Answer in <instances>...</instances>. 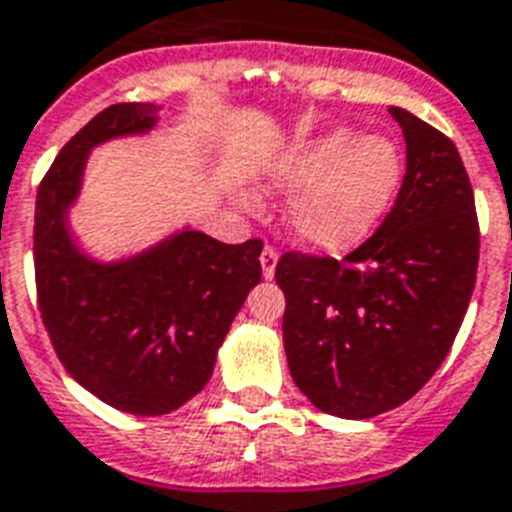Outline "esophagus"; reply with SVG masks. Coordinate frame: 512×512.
Instances as JSON below:
<instances>
[{"mask_svg": "<svg viewBox=\"0 0 512 512\" xmlns=\"http://www.w3.org/2000/svg\"><path fill=\"white\" fill-rule=\"evenodd\" d=\"M260 265H263V278L276 276V265H278V252L276 247H265L263 255H260Z\"/></svg>", "mask_w": 512, "mask_h": 512, "instance_id": "34e87169", "label": "esophagus"}]
</instances>
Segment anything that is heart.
Wrapping results in <instances>:
<instances>
[{
    "mask_svg": "<svg viewBox=\"0 0 512 512\" xmlns=\"http://www.w3.org/2000/svg\"><path fill=\"white\" fill-rule=\"evenodd\" d=\"M401 176L388 137L330 130L289 148L268 169V190L289 192V229L307 247L343 252L375 229Z\"/></svg>",
    "mask_w": 512,
    "mask_h": 512,
    "instance_id": "heart-1",
    "label": "heart"
}]
</instances>
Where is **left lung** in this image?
<instances>
[{
	"instance_id": "obj_1",
	"label": "left lung",
	"mask_w": 512,
	"mask_h": 512,
	"mask_svg": "<svg viewBox=\"0 0 512 512\" xmlns=\"http://www.w3.org/2000/svg\"><path fill=\"white\" fill-rule=\"evenodd\" d=\"M406 137L393 208L343 260L286 252L283 346L296 388L341 419H372L424 388L453 346L479 265L474 190L453 140L390 106Z\"/></svg>"
}]
</instances>
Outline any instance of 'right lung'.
I'll use <instances>...</instances> for the list:
<instances>
[{
  "label": "right lung",
  "mask_w": 512,
  "mask_h": 512,
  "mask_svg": "<svg viewBox=\"0 0 512 512\" xmlns=\"http://www.w3.org/2000/svg\"><path fill=\"white\" fill-rule=\"evenodd\" d=\"M161 106L114 103L59 150L36 197L33 263L41 320L64 369L135 416L176 411L208 385L223 338L252 286L263 242L223 244L176 231L119 263H98L70 234L90 150L153 130Z\"/></svg>",
  "instance_id": "right-lung-1"
}]
</instances>
